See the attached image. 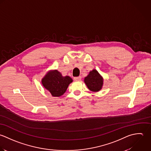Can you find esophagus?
<instances>
[{
  "label": "esophagus",
  "instance_id": "34e87169",
  "mask_svg": "<svg viewBox=\"0 0 151 151\" xmlns=\"http://www.w3.org/2000/svg\"><path fill=\"white\" fill-rule=\"evenodd\" d=\"M75 81H80L81 80V76H78V77H75L73 78Z\"/></svg>",
  "mask_w": 151,
  "mask_h": 151
}]
</instances>
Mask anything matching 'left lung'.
<instances>
[{
	"mask_svg": "<svg viewBox=\"0 0 151 151\" xmlns=\"http://www.w3.org/2000/svg\"><path fill=\"white\" fill-rule=\"evenodd\" d=\"M84 82L88 89L92 91H100L103 85V79L96 69L89 72V75L85 77Z\"/></svg>",
	"mask_w": 151,
	"mask_h": 151,
	"instance_id": "obj_1",
	"label": "left lung"
}]
</instances>
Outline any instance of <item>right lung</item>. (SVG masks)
<instances>
[{
	"mask_svg": "<svg viewBox=\"0 0 151 151\" xmlns=\"http://www.w3.org/2000/svg\"><path fill=\"white\" fill-rule=\"evenodd\" d=\"M73 81L68 76H63L57 70L48 71L41 80L45 89L54 97H60L66 91L69 85Z\"/></svg>",
	"mask_w": 151,
	"mask_h": 151,
	"instance_id": "add662e5",
	"label": "right lung"
}]
</instances>
